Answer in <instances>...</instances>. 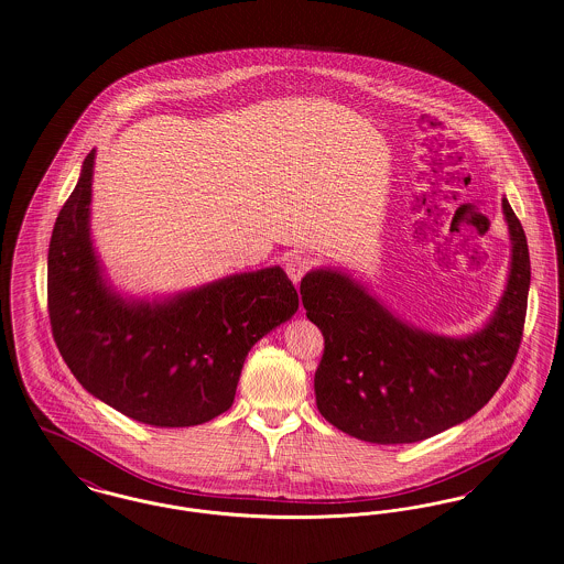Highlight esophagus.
Segmentation results:
<instances>
[{"instance_id":"34e87169","label":"esophagus","mask_w":564,"mask_h":564,"mask_svg":"<svg viewBox=\"0 0 564 564\" xmlns=\"http://www.w3.org/2000/svg\"><path fill=\"white\" fill-rule=\"evenodd\" d=\"M312 268V259L310 257H305V254H291L289 259H286V275L291 278V282L293 284H299L301 282V278L307 273V269Z\"/></svg>"}]
</instances>
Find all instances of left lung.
I'll use <instances>...</instances> for the list:
<instances>
[{"instance_id":"8db88e82","label":"left lung","mask_w":564,"mask_h":564,"mask_svg":"<svg viewBox=\"0 0 564 564\" xmlns=\"http://www.w3.org/2000/svg\"><path fill=\"white\" fill-rule=\"evenodd\" d=\"M511 254L490 318L469 335H440L397 316L341 269L301 280L307 318L325 335L314 376L318 412L360 442L414 444L477 414L518 355L531 289L529 243L503 197Z\"/></svg>"}]
</instances>
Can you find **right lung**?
Instances as JSON below:
<instances>
[{"label":"right lung","mask_w":564,"mask_h":564,"mask_svg":"<svg viewBox=\"0 0 564 564\" xmlns=\"http://www.w3.org/2000/svg\"><path fill=\"white\" fill-rule=\"evenodd\" d=\"M95 149L48 248V314L63 360L95 399L150 426H195L234 405L243 360L299 310L280 265L174 295L110 282L90 236Z\"/></svg>","instance_id":"right-lung-1"}]
</instances>
